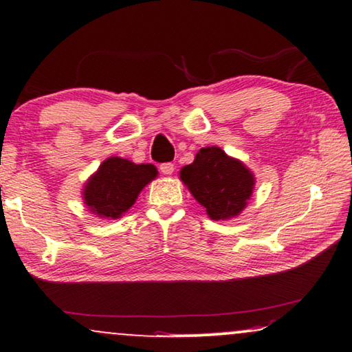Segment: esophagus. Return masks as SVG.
<instances>
[{
  "instance_id": "1",
  "label": "esophagus",
  "mask_w": 352,
  "mask_h": 352,
  "mask_svg": "<svg viewBox=\"0 0 352 352\" xmlns=\"http://www.w3.org/2000/svg\"><path fill=\"white\" fill-rule=\"evenodd\" d=\"M174 169H175V166L172 163L160 164V170H162V174H164V175H170L172 172H174Z\"/></svg>"
}]
</instances>
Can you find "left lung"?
<instances>
[{
    "label": "left lung",
    "mask_w": 352,
    "mask_h": 352,
    "mask_svg": "<svg viewBox=\"0 0 352 352\" xmlns=\"http://www.w3.org/2000/svg\"><path fill=\"white\" fill-rule=\"evenodd\" d=\"M180 178L215 221L239 215L254 188L250 169L218 146L199 149L194 163L180 170Z\"/></svg>",
    "instance_id": "8db88e82"
}]
</instances>
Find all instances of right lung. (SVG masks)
Wrapping results in <instances>:
<instances>
[{"label": "right lung", "instance_id": "1", "mask_svg": "<svg viewBox=\"0 0 352 352\" xmlns=\"http://www.w3.org/2000/svg\"><path fill=\"white\" fill-rule=\"evenodd\" d=\"M157 174L154 164H135L122 157H109L85 183L84 201L94 215L120 218Z\"/></svg>", "mask_w": 352, "mask_h": 352}]
</instances>
